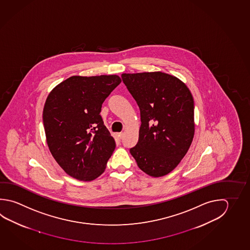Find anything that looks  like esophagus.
<instances>
[{"mask_svg":"<svg viewBox=\"0 0 250 250\" xmlns=\"http://www.w3.org/2000/svg\"><path fill=\"white\" fill-rule=\"evenodd\" d=\"M123 135H124V134H123V132L118 133V134H117V136H118L119 139H122V138L123 137Z\"/></svg>","mask_w":250,"mask_h":250,"instance_id":"esophagus-1","label":"esophagus"}]
</instances>
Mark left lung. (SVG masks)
I'll list each match as a JSON object with an SVG mask.
<instances>
[{"label":"left lung","instance_id":"left-lung-1","mask_svg":"<svg viewBox=\"0 0 250 250\" xmlns=\"http://www.w3.org/2000/svg\"><path fill=\"white\" fill-rule=\"evenodd\" d=\"M122 78L141 116L139 139L129 151L143 172L164 176L190 147L195 134L193 96L184 83L167 73H124Z\"/></svg>","mask_w":250,"mask_h":250}]
</instances>
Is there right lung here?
I'll list each match as a JSON object with an SVG mask.
<instances>
[{
	"label": "right lung",
	"instance_id": "right-lung-1",
	"mask_svg": "<svg viewBox=\"0 0 250 250\" xmlns=\"http://www.w3.org/2000/svg\"><path fill=\"white\" fill-rule=\"evenodd\" d=\"M121 82L116 75L73 76L47 96L43 109L46 143L69 176L90 182L104 173L115 141L100 114Z\"/></svg>",
	"mask_w": 250,
	"mask_h": 250
}]
</instances>
